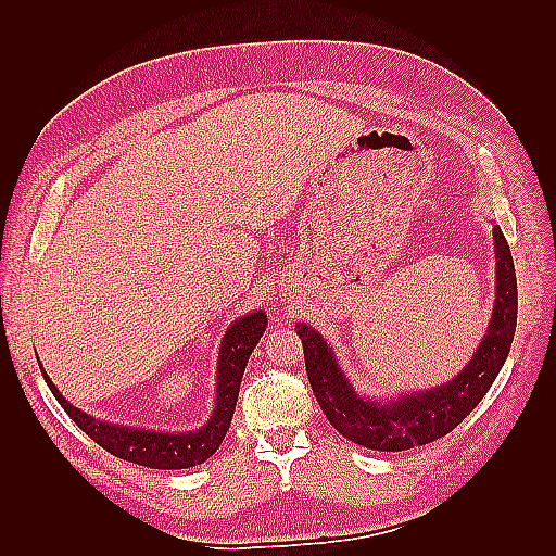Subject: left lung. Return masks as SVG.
Masks as SVG:
<instances>
[{
	"label": "left lung",
	"mask_w": 556,
	"mask_h": 556,
	"mask_svg": "<svg viewBox=\"0 0 556 556\" xmlns=\"http://www.w3.org/2000/svg\"><path fill=\"white\" fill-rule=\"evenodd\" d=\"M494 305L480 346L452 380L418 392H404L375 399L356 392L346 372L337 363L334 349L315 327L299 323L296 334L303 341L305 370L313 394L332 428L346 440L375 452H404L430 444L452 432L473 410L502 365L509 356L516 332L518 289L511 248L500 227H494Z\"/></svg>",
	"instance_id": "obj_1"
}]
</instances>
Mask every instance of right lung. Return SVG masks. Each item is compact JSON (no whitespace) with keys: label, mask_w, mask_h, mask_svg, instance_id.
<instances>
[{"label":"right lung","mask_w":556,"mask_h":556,"mask_svg":"<svg viewBox=\"0 0 556 556\" xmlns=\"http://www.w3.org/2000/svg\"><path fill=\"white\" fill-rule=\"evenodd\" d=\"M267 329V315L263 311L245 313L239 320H233L222 337L219 356H217V384H215V408H212L205 425L186 432H164V430H146L134 428V425H119L98 420L90 413L76 408L66 396L59 392L54 382L42 370L47 387L52 389L54 399L59 401L68 418L86 432L92 442L108 448L116 458L131 460L138 466L160 468V470H181L205 464V460L217 452L224 434H227L236 399H239L241 380L245 372L248 358L257 346L260 337ZM42 365V363H40Z\"/></svg>","instance_id":"add662e5"}]
</instances>
